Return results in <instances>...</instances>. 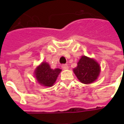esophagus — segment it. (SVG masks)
Listing matches in <instances>:
<instances>
[{
    "instance_id": "obj_1",
    "label": "esophagus",
    "mask_w": 124,
    "mask_h": 124,
    "mask_svg": "<svg viewBox=\"0 0 124 124\" xmlns=\"http://www.w3.org/2000/svg\"><path fill=\"white\" fill-rule=\"evenodd\" d=\"M62 68L64 70H68V66L67 64H64V65H62Z\"/></svg>"
}]
</instances>
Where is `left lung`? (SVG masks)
Listing matches in <instances>:
<instances>
[{"label": "left lung", "mask_w": 124, "mask_h": 124, "mask_svg": "<svg viewBox=\"0 0 124 124\" xmlns=\"http://www.w3.org/2000/svg\"><path fill=\"white\" fill-rule=\"evenodd\" d=\"M74 73L83 84H91L97 79L100 75V65L93 58L82 56L77 63V66L73 69Z\"/></svg>", "instance_id": "1"}]
</instances>
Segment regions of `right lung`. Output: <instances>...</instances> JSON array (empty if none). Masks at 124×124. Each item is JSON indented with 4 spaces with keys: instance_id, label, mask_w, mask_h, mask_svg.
I'll list each match as a JSON object with an SVG mask.
<instances>
[{
    "instance_id": "right-lung-1",
    "label": "right lung",
    "mask_w": 124,
    "mask_h": 124,
    "mask_svg": "<svg viewBox=\"0 0 124 124\" xmlns=\"http://www.w3.org/2000/svg\"><path fill=\"white\" fill-rule=\"evenodd\" d=\"M61 71L58 68L52 70L48 63L43 62L35 70V76L39 84L43 86L51 87L56 82Z\"/></svg>"
}]
</instances>
